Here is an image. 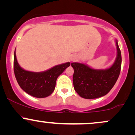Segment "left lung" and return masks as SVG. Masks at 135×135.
Masks as SVG:
<instances>
[{
	"label": "left lung",
	"mask_w": 135,
	"mask_h": 135,
	"mask_svg": "<svg viewBox=\"0 0 135 135\" xmlns=\"http://www.w3.org/2000/svg\"><path fill=\"white\" fill-rule=\"evenodd\" d=\"M117 55L114 62L105 69H96L87 64L74 62L73 83L75 91L85 99L98 98L111 90L119 76L121 67V53L117 40H115Z\"/></svg>",
	"instance_id": "8db88e82"
}]
</instances>
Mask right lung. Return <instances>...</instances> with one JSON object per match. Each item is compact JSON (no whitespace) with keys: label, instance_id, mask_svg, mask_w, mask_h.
<instances>
[{"label":"right lung","instance_id":"obj_1","mask_svg":"<svg viewBox=\"0 0 135 135\" xmlns=\"http://www.w3.org/2000/svg\"><path fill=\"white\" fill-rule=\"evenodd\" d=\"M70 65L66 62L54 66L43 71L35 72L26 70L21 67L14 53V72L18 84L23 91L35 98H46L51 95L55 90L57 78Z\"/></svg>","mask_w":135,"mask_h":135}]
</instances>
